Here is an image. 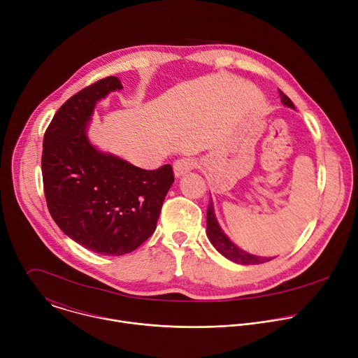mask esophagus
Returning <instances> with one entry per match:
<instances>
[{"mask_svg": "<svg viewBox=\"0 0 358 358\" xmlns=\"http://www.w3.org/2000/svg\"><path fill=\"white\" fill-rule=\"evenodd\" d=\"M198 166V162L194 157H182L174 163V174L176 177H181Z\"/></svg>", "mask_w": 358, "mask_h": 358, "instance_id": "1", "label": "esophagus"}]
</instances>
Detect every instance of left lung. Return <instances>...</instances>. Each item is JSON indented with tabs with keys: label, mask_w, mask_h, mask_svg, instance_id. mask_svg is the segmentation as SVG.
Instances as JSON below:
<instances>
[{
	"label": "left lung",
	"mask_w": 358,
	"mask_h": 358,
	"mask_svg": "<svg viewBox=\"0 0 358 358\" xmlns=\"http://www.w3.org/2000/svg\"><path fill=\"white\" fill-rule=\"evenodd\" d=\"M279 96L282 103L286 105L287 108L294 109V105L292 103V100L279 89ZM207 235L211 241V243L215 246V249L222 253L224 257L235 264L239 265H261L265 262L272 261L273 258H264V257H257V255H250L242 249H239L236 245H234L229 238L222 232L220 228L215 214H214V207H213V201L208 203V211H207Z\"/></svg>",
	"instance_id": "obj_1"
}]
</instances>
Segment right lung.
I'll return each instance as SVG.
<instances>
[{"instance_id": "add662e5", "label": "right lung", "mask_w": 358, "mask_h": 358, "mask_svg": "<svg viewBox=\"0 0 358 358\" xmlns=\"http://www.w3.org/2000/svg\"><path fill=\"white\" fill-rule=\"evenodd\" d=\"M116 76L82 89L58 109L43 136L42 180L50 217L71 239L101 255L133 252L156 231L173 167L138 169L93 147L94 105L122 89Z\"/></svg>"}]
</instances>
